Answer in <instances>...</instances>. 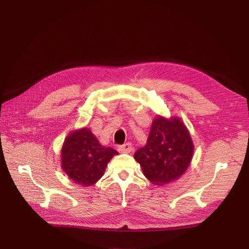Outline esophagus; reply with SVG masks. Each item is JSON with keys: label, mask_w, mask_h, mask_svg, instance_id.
I'll use <instances>...</instances> for the list:
<instances>
[{"label": "esophagus", "mask_w": 249, "mask_h": 249, "mask_svg": "<svg viewBox=\"0 0 249 249\" xmlns=\"http://www.w3.org/2000/svg\"><path fill=\"white\" fill-rule=\"evenodd\" d=\"M117 149H118L119 153H130L131 149H132V144L130 142H126L123 145H119Z\"/></svg>", "instance_id": "34e87169"}]
</instances>
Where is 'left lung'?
<instances>
[{
	"label": "left lung",
	"mask_w": 249,
	"mask_h": 249,
	"mask_svg": "<svg viewBox=\"0 0 249 249\" xmlns=\"http://www.w3.org/2000/svg\"><path fill=\"white\" fill-rule=\"evenodd\" d=\"M194 144L178 116L156 115L146 144L134 155L150 183L164 186L182 177L191 163Z\"/></svg>",
	"instance_id": "8db88e82"
}]
</instances>
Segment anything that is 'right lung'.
Wrapping results in <instances>:
<instances>
[{
  "instance_id": "right-lung-1",
  "label": "right lung",
  "mask_w": 249,
  "mask_h": 249,
  "mask_svg": "<svg viewBox=\"0 0 249 249\" xmlns=\"http://www.w3.org/2000/svg\"><path fill=\"white\" fill-rule=\"evenodd\" d=\"M118 153L104 146L88 127L67 135L61 148V167L72 182L92 186L105 173L113 156Z\"/></svg>"
}]
</instances>
